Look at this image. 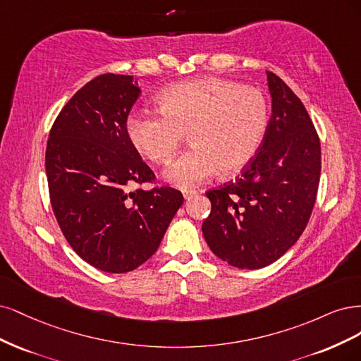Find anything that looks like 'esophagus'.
Returning a JSON list of instances; mask_svg holds the SVG:
<instances>
[{
	"mask_svg": "<svg viewBox=\"0 0 361 361\" xmlns=\"http://www.w3.org/2000/svg\"><path fill=\"white\" fill-rule=\"evenodd\" d=\"M196 190H183V196H184V200L185 201H189V200H192L193 196H196Z\"/></svg>",
	"mask_w": 361,
	"mask_h": 361,
	"instance_id": "esophagus-1",
	"label": "esophagus"
}]
</instances>
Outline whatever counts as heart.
I'll return each instance as SVG.
<instances>
[{"label": "heart", "instance_id": "1", "mask_svg": "<svg viewBox=\"0 0 361 361\" xmlns=\"http://www.w3.org/2000/svg\"><path fill=\"white\" fill-rule=\"evenodd\" d=\"M157 114L132 112L127 137L153 164H166L189 135L192 148L168 166L166 180L181 189L246 168L269 123L262 91L220 78H197L172 84L157 97Z\"/></svg>", "mask_w": 361, "mask_h": 361}]
</instances>
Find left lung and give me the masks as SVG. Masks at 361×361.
Instances as JSON below:
<instances>
[{
  "label": "left lung",
  "instance_id": "obj_1",
  "mask_svg": "<svg viewBox=\"0 0 361 361\" xmlns=\"http://www.w3.org/2000/svg\"><path fill=\"white\" fill-rule=\"evenodd\" d=\"M273 114L257 154L234 181L205 195L202 234L217 258L257 270L277 261L303 234L317 201L321 144L305 104L267 72Z\"/></svg>",
  "mask_w": 361,
  "mask_h": 361
}]
</instances>
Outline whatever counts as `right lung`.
Listing matches in <instances>:
<instances>
[{"label": "right lung", "instance_id": "add662e5", "mask_svg": "<svg viewBox=\"0 0 361 361\" xmlns=\"http://www.w3.org/2000/svg\"><path fill=\"white\" fill-rule=\"evenodd\" d=\"M139 94L133 76L94 78L58 114L46 145L56 222L79 257L106 273L153 257L184 201L169 185L139 188L156 180L126 132Z\"/></svg>", "mask_w": 361, "mask_h": 361}]
</instances>
